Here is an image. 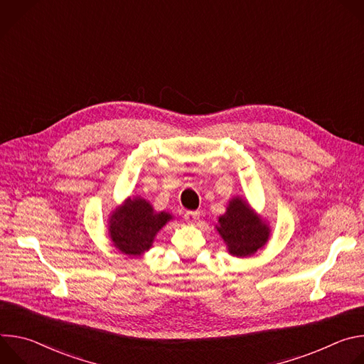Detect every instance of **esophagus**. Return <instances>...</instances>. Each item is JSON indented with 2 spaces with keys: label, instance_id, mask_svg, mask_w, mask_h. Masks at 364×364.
Listing matches in <instances>:
<instances>
[{
  "label": "esophagus",
  "instance_id": "esophagus-1",
  "mask_svg": "<svg viewBox=\"0 0 364 364\" xmlns=\"http://www.w3.org/2000/svg\"><path fill=\"white\" fill-rule=\"evenodd\" d=\"M198 212H186V215H184V218H186V220H187V223H190V225H193V223H196V220L198 219Z\"/></svg>",
  "mask_w": 364,
  "mask_h": 364
}]
</instances>
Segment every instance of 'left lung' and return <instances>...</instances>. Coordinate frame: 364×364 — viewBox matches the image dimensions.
I'll list each match as a JSON object with an SVG mask.
<instances>
[{
    "label": "left lung",
    "instance_id": "left-lung-1",
    "mask_svg": "<svg viewBox=\"0 0 364 364\" xmlns=\"http://www.w3.org/2000/svg\"><path fill=\"white\" fill-rule=\"evenodd\" d=\"M216 230L223 239L228 252L236 257L255 255L267 246L271 237L269 223L240 196L229 200L226 212L218 219Z\"/></svg>",
    "mask_w": 364,
    "mask_h": 364
}]
</instances>
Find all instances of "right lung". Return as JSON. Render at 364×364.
I'll return each instance as SVG.
<instances>
[{
	"label": "right lung",
	"mask_w": 364,
	"mask_h": 364,
	"mask_svg": "<svg viewBox=\"0 0 364 364\" xmlns=\"http://www.w3.org/2000/svg\"><path fill=\"white\" fill-rule=\"evenodd\" d=\"M173 219L168 212L154 210L146 198L132 196L109 213L108 236L121 253L138 257L152 247L155 236Z\"/></svg>",
	"instance_id": "add662e5"
}]
</instances>
